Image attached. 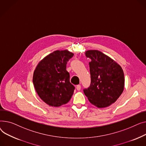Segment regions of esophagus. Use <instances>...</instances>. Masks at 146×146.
Instances as JSON below:
<instances>
[{
    "mask_svg": "<svg viewBox=\"0 0 146 146\" xmlns=\"http://www.w3.org/2000/svg\"><path fill=\"white\" fill-rule=\"evenodd\" d=\"M76 90H78V91H80V90H81V85H76Z\"/></svg>",
    "mask_w": 146,
    "mask_h": 146,
    "instance_id": "1",
    "label": "esophagus"
}]
</instances>
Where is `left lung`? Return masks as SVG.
Returning a JSON list of instances; mask_svg holds the SVG:
<instances>
[{
	"label": "left lung",
	"instance_id": "left-lung-1",
	"mask_svg": "<svg viewBox=\"0 0 146 146\" xmlns=\"http://www.w3.org/2000/svg\"><path fill=\"white\" fill-rule=\"evenodd\" d=\"M85 55L89 62L90 86L84 92L91 103L98 108H104L115 102L124 88L122 68L113 59L97 50H88Z\"/></svg>",
	"mask_w": 146,
	"mask_h": 146
}]
</instances>
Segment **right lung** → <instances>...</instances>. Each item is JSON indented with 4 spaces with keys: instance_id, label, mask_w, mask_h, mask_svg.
Returning <instances> with one entry per match:
<instances>
[{
    "instance_id": "right-lung-1",
    "label": "right lung",
    "mask_w": 146,
    "mask_h": 146,
    "mask_svg": "<svg viewBox=\"0 0 146 146\" xmlns=\"http://www.w3.org/2000/svg\"><path fill=\"white\" fill-rule=\"evenodd\" d=\"M73 56L68 50H55L42 59L34 71V87L41 100L49 106L65 104L73 95L75 87L66 70L67 62Z\"/></svg>"
}]
</instances>
